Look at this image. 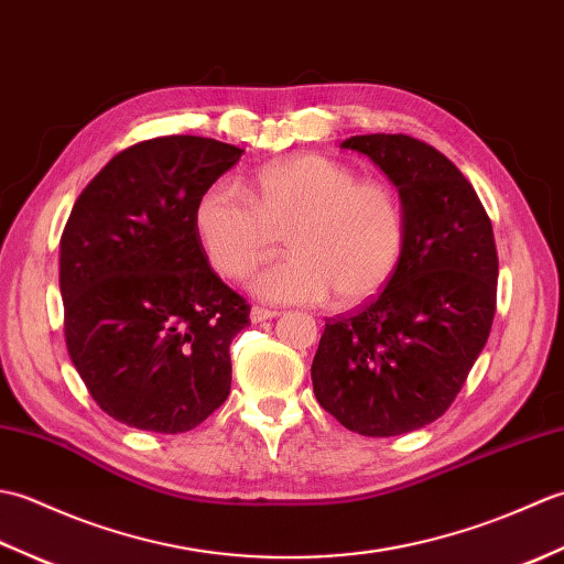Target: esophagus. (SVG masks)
Masks as SVG:
<instances>
[{
    "label": "esophagus",
    "mask_w": 564,
    "mask_h": 564,
    "mask_svg": "<svg viewBox=\"0 0 564 564\" xmlns=\"http://www.w3.org/2000/svg\"><path fill=\"white\" fill-rule=\"evenodd\" d=\"M273 317H279V310H269V307L254 305V307H251V313H249L251 322H263V319H273Z\"/></svg>",
    "instance_id": "1"
}]
</instances>
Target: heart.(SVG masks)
Wrapping results in <instances>:
<instances>
[{
	"label": "heart",
	"instance_id": "1",
	"mask_svg": "<svg viewBox=\"0 0 564 564\" xmlns=\"http://www.w3.org/2000/svg\"><path fill=\"white\" fill-rule=\"evenodd\" d=\"M196 230L225 279H242L285 235L293 254L249 281L271 303H319L334 291L341 305H361L390 283L404 249L394 191L310 152L263 166L254 200L235 182L213 184L198 198Z\"/></svg>",
	"mask_w": 564,
	"mask_h": 564
}]
</instances>
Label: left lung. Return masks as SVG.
Wrapping results in <instances>:
<instances>
[{
  "label": "left lung",
  "instance_id": "8db88e82",
  "mask_svg": "<svg viewBox=\"0 0 564 564\" xmlns=\"http://www.w3.org/2000/svg\"><path fill=\"white\" fill-rule=\"evenodd\" d=\"M398 186L404 249L390 283L351 315L327 319L315 361L317 402L361 436H400L448 410L495 319L497 247L470 182L410 135L341 142Z\"/></svg>",
  "mask_w": 564,
  "mask_h": 564
}]
</instances>
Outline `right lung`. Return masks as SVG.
<instances>
[{
  "label": "right lung",
  "mask_w": 564,
  "mask_h": 564,
  "mask_svg": "<svg viewBox=\"0 0 564 564\" xmlns=\"http://www.w3.org/2000/svg\"><path fill=\"white\" fill-rule=\"evenodd\" d=\"M245 150L166 135L118 152L82 191L59 239L65 341L116 422L182 434L230 394V344L249 305L210 269L198 198Z\"/></svg>",
  "instance_id": "right-lung-1"
}]
</instances>
